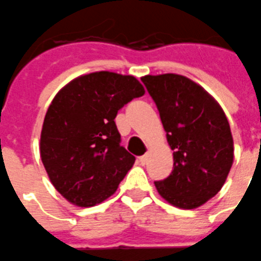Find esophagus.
Segmentation results:
<instances>
[{
	"mask_svg": "<svg viewBox=\"0 0 261 261\" xmlns=\"http://www.w3.org/2000/svg\"><path fill=\"white\" fill-rule=\"evenodd\" d=\"M139 161H140V164H142V165H145V164H147V161H148L147 154H143V156H140Z\"/></svg>",
	"mask_w": 261,
	"mask_h": 261,
	"instance_id": "34e87169",
	"label": "esophagus"
}]
</instances>
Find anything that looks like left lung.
Masks as SVG:
<instances>
[{"label":"left lung","mask_w":261,"mask_h":261,"mask_svg":"<svg viewBox=\"0 0 261 261\" xmlns=\"http://www.w3.org/2000/svg\"><path fill=\"white\" fill-rule=\"evenodd\" d=\"M173 149V170L154 182L171 205L194 210L212 199L224 186L234 161L229 121L212 95L178 74L145 75Z\"/></svg>","instance_id":"1"}]
</instances>
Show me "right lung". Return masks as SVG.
I'll return each instance as SVG.
<instances>
[{
    "label": "right lung",
    "instance_id": "obj_1",
    "mask_svg": "<svg viewBox=\"0 0 261 261\" xmlns=\"http://www.w3.org/2000/svg\"><path fill=\"white\" fill-rule=\"evenodd\" d=\"M144 93L135 76L110 71L81 75L58 91L44 118L40 156L67 201L93 206L117 191L135 157L119 144L114 118Z\"/></svg>",
    "mask_w": 261,
    "mask_h": 261
}]
</instances>
